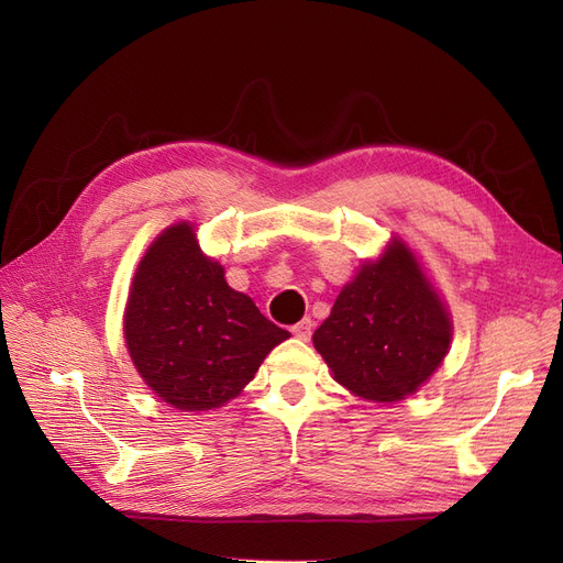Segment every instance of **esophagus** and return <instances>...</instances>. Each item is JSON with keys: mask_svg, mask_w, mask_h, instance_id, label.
Listing matches in <instances>:
<instances>
[{"mask_svg": "<svg viewBox=\"0 0 563 563\" xmlns=\"http://www.w3.org/2000/svg\"><path fill=\"white\" fill-rule=\"evenodd\" d=\"M312 327H314L312 319H310V317H306V319H301L299 323H294V327H291V333L297 335L299 340H310V335H312Z\"/></svg>", "mask_w": 563, "mask_h": 563, "instance_id": "1", "label": "esophagus"}]
</instances>
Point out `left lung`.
<instances>
[{"label": "left lung", "instance_id": "obj_1", "mask_svg": "<svg viewBox=\"0 0 563 563\" xmlns=\"http://www.w3.org/2000/svg\"><path fill=\"white\" fill-rule=\"evenodd\" d=\"M450 340V314L399 242L344 285L312 335L335 380L372 401L416 393L445 358Z\"/></svg>", "mask_w": 563, "mask_h": 563}]
</instances>
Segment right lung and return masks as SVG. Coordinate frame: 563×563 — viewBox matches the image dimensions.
I'll return each instance as SVG.
<instances>
[{"label": "right lung", "mask_w": 563, "mask_h": 563, "mask_svg": "<svg viewBox=\"0 0 563 563\" xmlns=\"http://www.w3.org/2000/svg\"><path fill=\"white\" fill-rule=\"evenodd\" d=\"M289 333L266 319L223 266L205 257L187 223L147 249L132 283L125 340L157 397L180 410H210L242 393Z\"/></svg>", "instance_id": "right-lung-1"}]
</instances>
